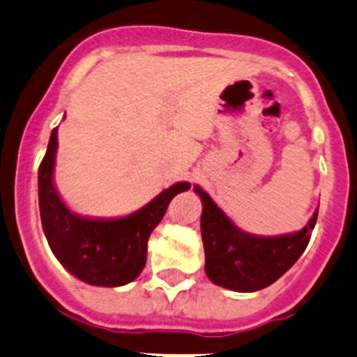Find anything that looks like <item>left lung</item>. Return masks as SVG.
<instances>
[{
    "instance_id": "obj_1",
    "label": "left lung",
    "mask_w": 357,
    "mask_h": 357,
    "mask_svg": "<svg viewBox=\"0 0 357 357\" xmlns=\"http://www.w3.org/2000/svg\"><path fill=\"white\" fill-rule=\"evenodd\" d=\"M202 238L205 247V271L213 284L238 293H254L271 286L303 254L317 222V210L307 226L280 236H257L242 231L213 203L199 185Z\"/></svg>"
}]
</instances>
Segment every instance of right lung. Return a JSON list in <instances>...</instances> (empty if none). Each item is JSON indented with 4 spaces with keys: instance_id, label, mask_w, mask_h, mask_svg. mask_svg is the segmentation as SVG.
<instances>
[{
    "instance_id": "right-lung-1",
    "label": "right lung",
    "mask_w": 357,
    "mask_h": 357,
    "mask_svg": "<svg viewBox=\"0 0 357 357\" xmlns=\"http://www.w3.org/2000/svg\"><path fill=\"white\" fill-rule=\"evenodd\" d=\"M57 128L50 135L38 169V203L43 233L61 264L91 286L119 287L142 273L147 261V242L161 222L173 196L191 188L178 182L152 202L121 219H89L71 212L54 188Z\"/></svg>"
}]
</instances>
